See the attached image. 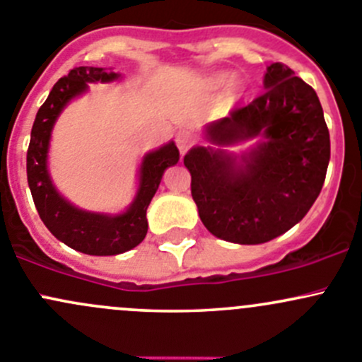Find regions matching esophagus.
Segmentation results:
<instances>
[{
  "label": "esophagus",
  "instance_id": "esophagus-1",
  "mask_svg": "<svg viewBox=\"0 0 362 362\" xmlns=\"http://www.w3.org/2000/svg\"><path fill=\"white\" fill-rule=\"evenodd\" d=\"M195 139L197 136L192 129H181L180 132L176 134V144L177 148H180L181 155H185L186 151H188V148L195 143Z\"/></svg>",
  "mask_w": 362,
  "mask_h": 362
}]
</instances>
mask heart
Wrapping results in <instances>:
<instances>
[{"label":"heart","mask_w":362,"mask_h":362,"mask_svg":"<svg viewBox=\"0 0 362 362\" xmlns=\"http://www.w3.org/2000/svg\"><path fill=\"white\" fill-rule=\"evenodd\" d=\"M228 80H230V78L226 76V74H221V76H218V80H216V81H218V85H226V83H228Z\"/></svg>","instance_id":"obj_1"}]
</instances>
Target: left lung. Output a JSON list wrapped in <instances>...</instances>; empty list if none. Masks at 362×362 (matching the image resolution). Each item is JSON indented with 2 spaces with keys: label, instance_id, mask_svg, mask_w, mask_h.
<instances>
[{
  "label": "left lung",
  "instance_id": "obj_1",
  "mask_svg": "<svg viewBox=\"0 0 362 362\" xmlns=\"http://www.w3.org/2000/svg\"><path fill=\"white\" fill-rule=\"evenodd\" d=\"M263 83L259 98L206 127L211 143L262 137L256 148L238 160L211 146L185 155L204 226L235 244H263L301 221L329 163V130L314 88L281 62L268 66Z\"/></svg>",
  "mask_w": 362,
  "mask_h": 362
}]
</instances>
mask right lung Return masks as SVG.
Instances as JSON below:
<instances>
[{
	"instance_id": "obj_1",
	"label": "right lung",
	"mask_w": 362,
	"mask_h": 362,
	"mask_svg": "<svg viewBox=\"0 0 362 362\" xmlns=\"http://www.w3.org/2000/svg\"><path fill=\"white\" fill-rule=\"evenodd\" d=\"M118 78L120 74L115 71L92 66L71 69L54 85L36 113L28 148V182L45 226L66 245L92 256L120 255L143 242L148 232L146 209L158 189L163 170L176 165L180 160V150L174 143L144 156L136 199L122 214L110 216L81 211L59 195L47 169L48 144L55 120L71 99L87 90V83H107Z\"/></svg>"
}]
</instances>
